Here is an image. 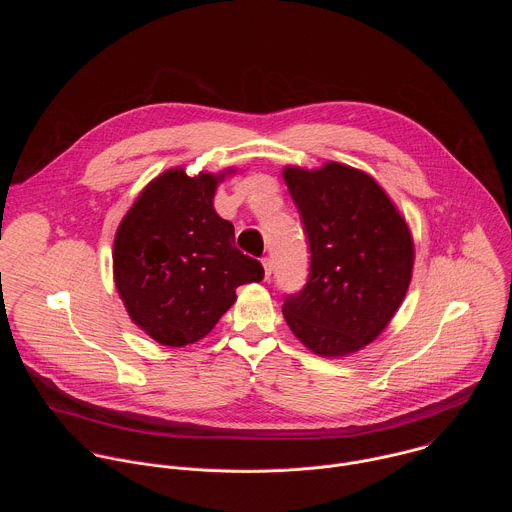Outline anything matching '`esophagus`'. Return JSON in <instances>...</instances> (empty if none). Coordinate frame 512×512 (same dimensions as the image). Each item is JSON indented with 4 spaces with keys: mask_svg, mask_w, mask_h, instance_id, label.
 Listing matches in <instances>:
<instances>
[{
    "mask_svg": "<svg viewBox=\"0 0 512 512\" xmlns=\"http://www.w3.org/2000/svg\"><path fill=\"white\" fill-rule=\"evenodd\" d=\"M261 263H263V269H265V279H269V277H271V273H273V263H271V259H269V257H263V259H261Z\"/></svg>",
    "mask_w": 512,
    "mask_h": 512,
    "instance_id": "esophagus-1",
    "label": "esophagus"
}]
</instances>
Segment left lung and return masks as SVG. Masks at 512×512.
Segmentation results:
<instances>
[{"mask_svg":"<svg viewBox=\"0 0 512 512\" xmlns=\"http://www.w3.org/2000/svg\"><path fill=\"white\" fill-rule=\"evenodd\" d=\"M281 174L312 253L308 283L285 300L283 318L314 354H354L405 300L415 261L409 225L379 182L352 166H285Z\"/></svg>","mask_w":512,"mask_h":512,"instance_id":"left-lung-1","label":"left lung"}]
</instances>
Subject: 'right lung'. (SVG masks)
<instances>
[{
  "label": "right lung",
  "mask_w": 512,
  "mask_h": 512,
  "mask_svg": "<svg viewBox=\"0 0 512 512\" xmlns=\"http://www.w3.org/2000/svg\"><path fill=\"white\" fill-rule=\"evenodd\" d=\"M218 174L170 168L145 186L113 241V279L133 320L164 346L204 338L235 304L237 287L261 281V263L235 247V227L216 214Z\"/></svg>",
  "instance_id": "obj_1"
}]
</instances>
